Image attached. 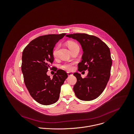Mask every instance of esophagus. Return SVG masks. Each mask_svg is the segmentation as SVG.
<instances>
[{
    "instance_id": "esophagus-1",
    "label": "esophagus",
    "mask_w": 134,
    "mask_h": 134,
    "mask_svg": "<svg viewBox=\"0 0 134 134\" xmlns=\"http://www.w3.org/2000/svg\"><path fill=\"white\" fill-rule=\"evenodd\" d=\"M67 74L68 76H70V75H72V74L71 73V72H67Z\"/></svg>"
}]
</instances>
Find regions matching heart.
<instances>
[{
  "mask_svg": "<svg viewBox=\"0 0 134 134\" xmlns=\"http://www.w3.org/2000/svg\"><path fill=\"white\" fill-rule=\"evenodd\" d=\"M67 45L68 46V48L71 50L72 49L74 46L77 45V44L74 42H68L67 43ZM59 49V46H57L53 50V55L54 57H56L58 53V50ZM62 68L63 69H64L65 70H67L68 71H71L73 69V64L72 63H64L63 65L62 66Z\"/></svg>",
  "mask_w": 134,
  "mask_h": 134,
  "instance_id": "b5f03b06",
  "label": "heart"
}]
</instances>
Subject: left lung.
<instances>
[{"label": "left lung", "mask_w": 134, "mask_h": 134, "mask_svg": "<svg viewBox=\"0 0 134 134\" xmlns=\"http://www.w3.org/2000/svg\"><path fill=\"white\" fill-rule=\"evenodd\" d=\"M66 36L76 40L82 46L83 54L78 64V70H88L84 79L77 72L74 74L77 79L74 87L75 96L83 101L93 100L103 92L109 81L112 65L110 49L93 35L74 33Z\"/></svg>", "instance_id": "obj_1"}]
</instances>
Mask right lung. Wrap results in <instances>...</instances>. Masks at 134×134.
Instances as JSON below:
<instances>
[{
	"label": "right lung",
	"instance_id": "add662e5",
	"mask_svg": "<svg viewBox=\"0 0 134 134\" xmlns=\"http://www.w3.org/2000/svg\"><path fill=\"white\" fill-rule=\"evenodd\" d=\"M66 33L48 34L32 40L24 49L21 71L31 96L40 104L48 105L59 99L60 87L67 78L63 70L53 67L57 72L52 78L47 74L53 62V48Z\"/></svg>",
	"mask_w": 134,
	"mask_h": 134
}]
</instances>
